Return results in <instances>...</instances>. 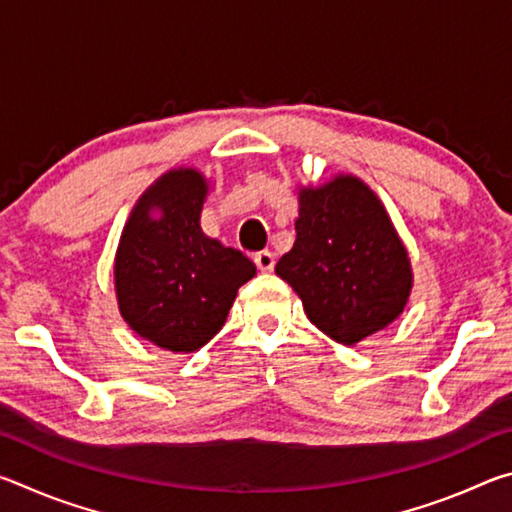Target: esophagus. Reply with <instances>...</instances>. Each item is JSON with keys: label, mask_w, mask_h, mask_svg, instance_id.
Listing matches in <instances>:
<instances>
[{"label": "esophagus", "mask_w": 512, "mask_h": 512, "mask_svg": "<svg viewBox=\"0 0 512 512\" xmlns=\"http://www.w3.org/2000/svg\"><path fill=\"white\" fill-rule=\"evenodd\" d=\"M255 266L262 273H271L273 266H275V255L268 253V250H262V253L255 255Z\"/></svg>", "instance_id": "esophagus-1"}]
</instances>
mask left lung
I'll return each mask as SVG.
<instances>
[{"label":"left lung","instance_id":"1","mask_svg":"<svg viewBox=\"0 0 512 512\" xmlns=\"http://www.w3.org/2000/svg\"><path fill=\"white\" fill-rule=\"evenodd\" d=\"M275 273L311 323L343 345L393 325L413 289L409 250L379 196L352 173L298 187L296 241Z\"/></svg>","mask_w":512,"mask_h":512}]
</instances>
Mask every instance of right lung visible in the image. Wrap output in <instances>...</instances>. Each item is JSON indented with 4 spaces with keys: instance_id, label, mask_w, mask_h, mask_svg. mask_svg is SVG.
<instances>
[{
    "instance_id": "obj_1",
    "label": "right lung",
    "mask_w": 512,
    "mask_h": 512,
    "mask_svg": "<svg viewBox=\"0 0 512 512\" xmlns=\"http://www.w3.org/2000/svg\"><path fill=\"white\" fill-rule=\"evenodd\" d=\"M210 180L176 167L137 198L115 253V296L137 336L173 354L196 352L225 323L241 284L257 268L207 237L201 214Z\"/></svg>"
}]
</instances>
